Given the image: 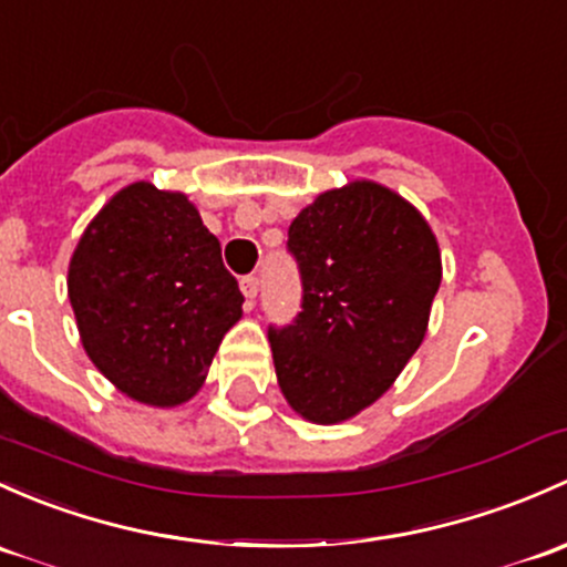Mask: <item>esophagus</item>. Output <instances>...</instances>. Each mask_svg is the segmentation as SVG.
<instances>
[{"mask_svg": "<svg viewBox=\"0 0 567 567\" xmlns=\"http://www.w3.org/2000/svg\"><path fill=\"white\" fill-rule=\"evenodd\" d=\"M258 290H260V279L255 277V274H247V277H241V293L247 296V301H255Z\"/></svg>", "mask_w": 567, "mask_h": 567, "instance_id": "1", "label": "esophagus"}]
</instances>
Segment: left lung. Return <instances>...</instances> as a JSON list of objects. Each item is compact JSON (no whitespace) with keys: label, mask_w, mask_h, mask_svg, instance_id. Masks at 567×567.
Returning a JSON list of instances; mask_svg holds the SVG:
<instances>
[{"label":"left lung","mask_w":567,"mask_h":567,"mask_svg":"<svg viewBox=\"0 0 567 567\" xmlns=\"http://www.w3.org/2000/svg\"><path fill=\"white\" fill-rule=\"evenodd\" d=\"M288 252L301 312L268 326L279 389L303 419L337 424L389 391L424 342L440 249L413 206L355 182L303 208Z\"/></svg>","instance_id":"obj_1"}]
</instances>
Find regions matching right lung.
I'll use <instances>...</instances> for the list:
<instances>
[{"mask_svg":"<svg viewBox=\"0 0 567 567\" xmlns=\"http://www.w3.org/2000/svg\"><path fill=\"white\" fill-rule=\"evenodd\" d=\"M68 290L94 367L157 408L187 402L204 385L244 303L198 208L146 182L122 189L89 225Z\"/></svg>","mask_w":567,"mask_h":567,"instance_id":"1","label":"right lung"}]
</instances>
